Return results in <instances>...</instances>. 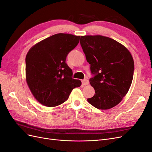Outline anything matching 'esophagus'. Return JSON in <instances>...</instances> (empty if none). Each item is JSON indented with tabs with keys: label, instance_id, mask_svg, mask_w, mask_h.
<instances>
[{
	"label": "esophagus",
	"instance_id": "obj_1",
	"mask_svg": "<svg viewBox=\"0 0 152 152\" xmlns=\"http://www.w3.org/2000/svg\"><path fill=\"white\" fill-rule=\"evenodd\" d=\"M82 84L83 86H87L89 84V81L86 79L83 80H82Z\"/></svg>",
	"mask_w": 152,
	"mask_h": 152
}]
</instances>
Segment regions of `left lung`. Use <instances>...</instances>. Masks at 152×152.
Instances as JSON below:
<instances>
[{
  "label": "left lung",
  "mask_w": 152,
  "mask_h": 152,
  "mask_svg": "<svg viewBox=\"0 0 152 152\" xmlns=\"http://www.w3.org/2000/svg\"><path fill=\"white\" fill-rule=\"evenodd\" d=\"M80 43L95 76L90 79L93 107L108 110L121 102L129 89L134 74V60L124 45L102 35L81 36Z\"/></svg>",
  "instance_id": "8db88e82"
}]
</instances>
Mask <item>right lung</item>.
Wrapping results in <instances>:
<instances>
[{"label": "right lung", "mask_w": 152, "mask_h": 152, "mask_svg": "<svg viewBox=\"0 0 152 152\" xmlns=\"http://www.w3.org/2000/svg\"><path fill=\"white\" fill-rule=\"evenodd\" d=\"M80 36L57 34L32 46L26 56V81L38 102L48 107L65 102L72 91L81 86L72 79L66 63L69 52L79 44Z\"/></svg>", "instance_id": "obj_1"}]
</instances>
